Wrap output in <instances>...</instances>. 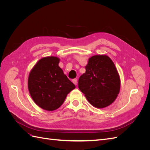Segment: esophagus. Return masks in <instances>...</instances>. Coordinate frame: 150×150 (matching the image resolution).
<instances>
[{
  "label": "esophagus",
  "mask_w": 150,
  "mask_h": 150,
  "mask_svg": "<svg viewBox=\"0 0 150 150\" xmlns=\"http://www.w3.org/2000/svg\"><path fill=\"white\" fill-rule=\"evenodd\" d=\"M72 83H73L75 85H77V84H78V79H72Z\"/></svg>",
  "instance_id": "34e87169"
}]
</instances>
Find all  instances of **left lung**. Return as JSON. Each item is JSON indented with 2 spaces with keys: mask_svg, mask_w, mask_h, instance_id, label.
I'll return each instance as SVG.
<instances>
[{
  "mask_svg": "<svg viewBox=\"0 0 150 150\" xmlns=\"http://www.w3.org/2000/svg\"><path fill=\"white\" fill-rule=\"evenodd\" d=\"M78 87L89 103L103 108L115 101L120 90V78L114 62L106 55L91 57Z\"/></svg>",
  "mask_w": 150,
  "mask_h": 150,
  "instance_id": "obj_1",
  "label": "left lung"
}]
</instances>
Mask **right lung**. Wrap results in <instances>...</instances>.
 Segmentation results:
<instances>
[{"label": "right lung", "instance_id": "right-lung-1", "mask_svg": "<svg viewBox=\"0 0 150 150\" xmlns=\"http://www.w3.org/2000/svg\"><path fill=\"white\" fill-rule=\"evenodd\" d=\"M57 57H43L30 72L28 89L33 101L47 111H54L64 103L68 93L76 86L59 66Z\"/></svg>", "mask_w": 150, "mask_h": 150}]
</instances>
